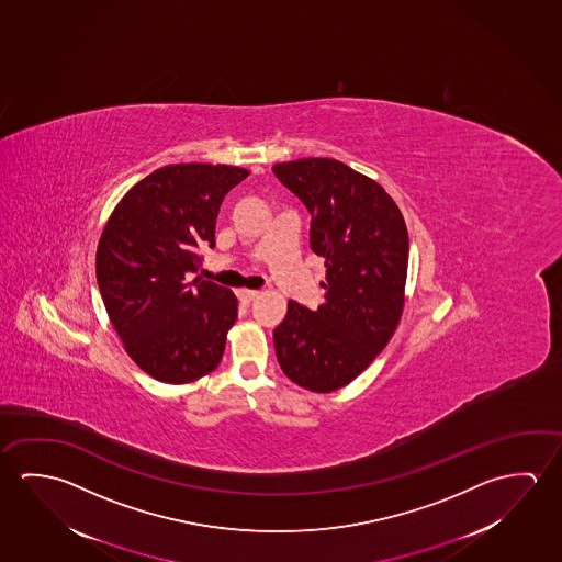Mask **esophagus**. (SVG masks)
Listing matches in <instances>:
<instances>
[{
    "instance_id": "esophagus-1",
    "label": "esophagus",
    "mask_w": 562,
    "mask_h": 562,
    "mask_svg": "<svg viewBox=\"0 0 562 562\" xmlns=\"http://www.w3.org/2000/svg\"><path fill=\"white\" fill-rule=\"evenodd\" d=\"M258 294L257 290H239V300L243 304H250L252 300H257Z\"/></svg>"
}]
</instances>
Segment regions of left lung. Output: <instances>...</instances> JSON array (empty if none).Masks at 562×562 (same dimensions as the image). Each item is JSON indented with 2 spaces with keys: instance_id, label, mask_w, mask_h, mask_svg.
<instances>
[{
  "instance_id": "8db88e82",
  "label": "left lung",
  "mask_w": 562,
  "mask_h": 562,
  "mask_svg": "<svg viewBox=\"0 0 562 562\" xmlns=\"http://www.w3.org/2000/svg\"><path fill=\"white\" fill-rule=\"evenodd\" d=\"M312 213L310 245L325 258V302H288L274 329L280 369L297 386L329 394L369 369L397 329L409 237L390 193L335 158L272 166Z\"/></svg>"
}]
</instances>
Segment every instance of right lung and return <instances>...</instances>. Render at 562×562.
<instances>
[{
	"label": "right lung",
	"instance_id": "1",
	"mask_svg": "<svg viewBox=\"0 0 562 562\" xmlns=\"http://www.w3.org/2000/svg\"><path fill=\"white\" fill-rule=\"evenodd\" d=\"M249 176L227 165H168L133 186L111 212L95 252L105 312L138 369L165 384H188L222 362L237 319L229 288L186 272L215 247L225 193Z\"/></svg>",
	"mask_w": 562,
	"mask_h": 562
}]
</instances>
